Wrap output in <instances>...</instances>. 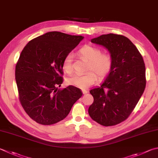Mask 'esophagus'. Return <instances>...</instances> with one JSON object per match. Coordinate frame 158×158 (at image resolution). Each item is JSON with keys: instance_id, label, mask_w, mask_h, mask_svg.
<instances>
[{"instance_id": "obj_1", "label": "esophagus", "mask_w": 158, "mask_h": 158, "mask_svg": "<svg viewBox=\"0 0 158 158\" xmlns=\"http://www.w3.org/2000/svg\"><path fill=\"white\" fill-rule=\"evenodd\" d=\"M82 93H83V94H85L88 93V91L85 90H82Z\"/></svg>"}]
</instances>
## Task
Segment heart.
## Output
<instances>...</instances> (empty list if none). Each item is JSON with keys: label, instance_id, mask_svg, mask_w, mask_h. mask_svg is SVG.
Masks as SVG:
<instances>
[{"label": "heart", "instance_id": "1", "mask_svg": "<svg viewBox=\"0 0 158 158\" xmlns=\"http://www.w3.org/2000/svg\"><path fill=\"white\" fill-rule=\"evenodd\" d=\"M82 58L88 61L87 70L85 74H74L68 79V84L77 88L85 89L90 87L97 80L102 79L107 76L113 67V58L107 53H102V50L91 45H84L78 51ZM63 70L66 73L73 71V56L68 54L62 63Z\"/></svg>", "mask_w": 158, "mask_h": 158}]
</instances>
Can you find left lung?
I'll use <instances>...</instances> for the list:
<instances>
[{
	"instance_id": "obj_1",
	"label": "left lung",
	"mask_w": 158,
	"mask_h": 158,
	"mask_svg": "<svg viewBox=\"0 0 158 158\" xmlns=\"http://www.w3.org/2000/svg\"><path fill=\"white\" fill-rule=\"evenodd\" d=\"M109 51L113 67L104 82L90 90L94 102L89 115L104 127L127 119L138 103L146 87V68L139 52L127 37L108 34L91 39Z\"/></svg>"
}]
</instances>
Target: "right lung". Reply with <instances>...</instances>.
<instances>
[{
	"label": "right lung",
	"mask_w": 158,
	"mask_h": 158,
	"mask_svg": "<svg viewBox=\"0 0 158 158\" xmlns=\"http://www.w3.org/2000/svg\"><path fill=\"white\" fill-rule=\"evenodd\" d=\"M84 39L59 31H50L25 45L16 65L15 79L20 102L34 121L51 125L69 114L82 96L79 88L63 83L62 63L65 56Z\"/></svg>",
	"instance_id": "right-lung-1"
}]
</instances>
